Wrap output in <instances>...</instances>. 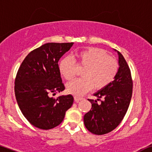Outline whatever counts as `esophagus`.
Instances as JSON below:
<instances>
[{"label": "esophagus", "mask_w": 152, "mask_h": 152, "mask_svg": "<svg viewBox=\"0 0 152 152\" xmlns=\"http://www.w3.org/2000/svg\"><path fill=\"white\" fill-rule=\"evenodd\" d=\"M83 99V98L82 97H80V96H74V100H75V102H79V101L81 100V99Z\"/></svg>", "instance_id": "obj_1"}]
</instances>
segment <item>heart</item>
I'll return each mask as SVG.
<instances>
[{
  "label": "heart",
  "mask_w": 152,
  "mask_h": 152,
  "mask_svg": "<svg viewBox=\"0 0 152 152\" xmlns=\"http://www.w3.org/2000/svg\"><path fill=\"white\" fill-rule=\"evenodd\" d=\"M73 58L75 61L71 58H63L59 63V71L65 79L71 81L76 75V66L84 67L83 77L66 85L68 92L76 96L85 94L93 86L96 90L105 88L113 82L119 70L118 61L101 48L81 50L75 53Z\"/></svg>",
  "instance_id": "1"
}]
</instances>
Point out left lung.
I'll use <instances>...</instances> for the list:
<instances>
[{
    "mask_svg": "<svg viewBox=\"0 0 152 152\" xmlns=\"http://www.w3.org/2000/svg\"><path fill=\"white\" fill-rule=\"evenodd\" d=\"M117 52L119 70L116 77L110 84L94 93L97 100L89 99L91 108L84 116L86 128L96 135L106 134L118 127L131 102L133 92L131 70L123 55ZM97 101L101 103H97Z\"/></svg>",
    "mask_w": 152,
    "mask_h": 152,
    "instance_id": "obj_1",
    "label": "left lung"
}]
</instances>
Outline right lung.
I'll return each mask as SVG.
<instances>
[{"label": "right lung", "mask_w": 152, "mask_h": 152, "mask_svg": "<svg viewBox=\"0 0 152 152\" xmlns=\"http://www.w3.org/2000/svg\"><path fill=\"white\" fill-rule=\"evenodd\" d=\"M73 42L42 45L24 58L15 79V96L21 113L35 127L49 130L61 124L72 106V95L54 99L50 95L65 89L58 61Z\"/></svg>", "instance_id": "right-lung-1"}]
</instances>
